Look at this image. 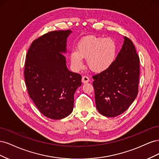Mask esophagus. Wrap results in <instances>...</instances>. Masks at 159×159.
I'll list each match as a JSON object with an SVG mask.
<instances>
[{
  "instance_id": "esophagus-1",
  "label": "esophagus",
  "mask_w": 159,
  "mask_h": 159,
  "mask_svg": "<svg viewBox=\"0 0 159 159\" xmlns=\"http://www.w3.org/2000/svg\"><path fill=\"white\" fill-rule=\"evenodd\" d=\"M89 81V78H88V77L87 75H84L82 77V82L84 84L85 83H88Z\"/></svg>"
}]
</instances>
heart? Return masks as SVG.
<instances>
[{"label":"heart","mask_w":159,"mask_h":159,"mask_svg":"<svg viewBox=\"0 0 159 159\" xmlns=\"http://www.w3.org/2000/svg\"><path fill=\"white\" fill-rule=\"evenodd\" d=\"M117 54V46L113 40L89 36L81 40L70 54L71 64L74 69L83 68V58L87 59L89 68L95 72H102L112 66Z\"/></svg>","instance_id":"heart-1"}]
</instances>
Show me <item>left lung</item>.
Segmentation results:
<instances>
[{
  "label": "left lung",
  "mask_w": 159,
  "mask_h": 159,
  "mask_svg": "<svg viewBox=\"0 0 159 159\" xmlns=\"http://www.w3.org/2000/svg\"><path fill=\"white\" fill-rule=\"evenodd\" d=\"M124 39L112 66L93 75L96 108L108 117H116L125 111L139 91V57L133 42L126 36Z\"/></svg>",
  "instance_id": "8db88e82"
}]
</instances>
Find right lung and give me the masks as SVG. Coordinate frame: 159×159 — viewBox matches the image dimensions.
<instances>
[{
  "label": "right lung",
  "instance_id": "add662e5",
  "mask_svg": "<svg viewBox=\"0 0 159 159\" xmlns=\"http://www.w3.org/2000/svg\"><path fill=\"white\" fill-rule=\"evenodd\" d=\"M71 32H48L32 42L26 54L24 74L28 93L38 110L52 119L72 112L74 93L81 85V75L67 68L62 54Z\"/></svg>",
  "mask_w": 159,
  "mask_h": 159
}]
</instances>
